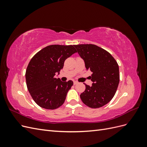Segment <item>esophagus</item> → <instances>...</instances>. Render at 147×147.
<instances>
[{
    "label": "esophagus",
    "instance_id": "obj_1",
    "mask_svg": "<svg viewBox=\"0 0 147 147\" xmlns=\"http://www.w3.org/2000/svg\"><path fill=\"white\" fill-rule=\"evenodd\" d=\"M78 83V82L77 81H74V85H75V84H77Z\"/></svg>",
    "mask_w": 147,
    "mask_h": 147
}]
</instances>
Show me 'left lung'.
I'll return each mask as SVG.
<instances>
[{
	"label": "left lung",
	"instance_id": "8db88e82",
	"mask_svg": "<svg viewBox=\"0 0 147 147\" xmlns=\"http://www.w3.org/2000/svg\"><path fill=\"white\" fill-rule=\"evenodd\" d=\"M84 60L86 70L92 72V86L85 84L80 94L83 103L92 109L100 108L108 104L116 93L119 82V67L110 53L92 44L74 45Z\"/></svg>",
	"mask_w": 147,
	"mask_h": 147
}]
</instances>
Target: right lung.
<instances>
[{"label": "right lung", "mask_w": 147, "mask_h": 147, "mask_svg": "<svg viewBox=\"0 0 147 147\" xmlns=\"http://www.w3.org/2000/svg\"><path fill=\"white\" fill-rule=\"evenodd\" d=\"M77 53L74 45H52L35 54L28 65L26 80L31 97L38 105L54 110L64 104L73 82L56 78L65 60Z\"/></svg>", "instance_id": "add662e5"}]
</instances>
